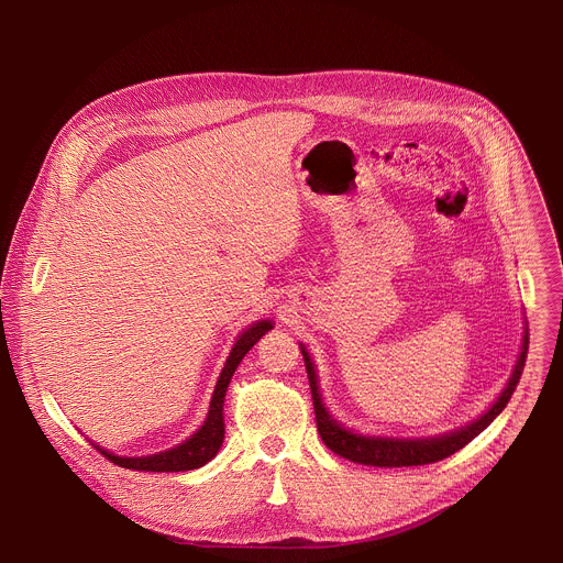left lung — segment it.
<instances>
[{"instance_id": "8db88e82", "label": "left lung", "mask_w": 563, "mask_h": 563, "mask_svg": "<svg viewBox=\"0 0 563 563\" xmlns=\"http://www.w3.org/2000/svg\"><path fill=\"white\" fill-rule=\"evenodd\" d=\"M302 352V361L307 367V378H309V387H311V398H313V415H316V428L323 443L339 456L361 463V465H372V467H410V465H428V463H437L441 459H448L450 454L459 452L461 448H465L474 437H478L484 432L495 417H499V412L508 406V400L521 378L523 365H526V356H528V336L523 339V347H521V356L515 365V372L506 385V389L501 391V396L497 398V404L481 417L474 423L439 437V439H372V437H361L354 434L350 430H343L320 404V394H318V385H316V374H313V365L309 354L300 347Z\"/></svg>"}]
</instances>
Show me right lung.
<instances>
[{"label":"right lung","mask_w":563,"mask_h":563,"mask_svg":"<svg viewBox=\"0 0 563 563\" xmlns=\"http://www.w3.org/2000/svg\"><path fill=\"white\" fill-rule=\"evenodd\" d=\"M272 330L269 320H263V323H256L254 328H250L243 336H240L227 358V365L216 383V391L211 396V408H209V417L205 421V426L183 445L159 452L153 456H142V459H124V456H115L109 454L107 450H102L100 445H96V450H100L111 463L126 467V470H140V472H185V470H196L200 465H205L207 461H211L224 439V421H222V404H224V394L229 387V380L235 372V367L243 361V356Z\"/></svg>","instance_id":"right-lung-1"}]
</instances>
